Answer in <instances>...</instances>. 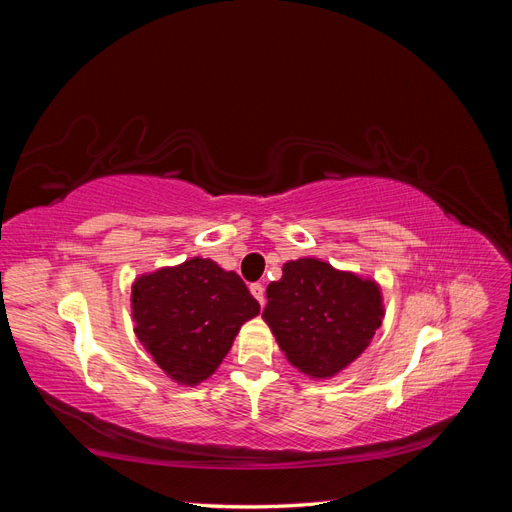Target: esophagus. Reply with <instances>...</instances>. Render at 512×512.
<instances>
[{
  "instance_id": "1",
  "label": "esophagus",
  "mask_w": 512,
  "mask_h": 512,
  "mask_svg": "<svg viewBox=\"0 0 512 512\" xmlns=\"http://www.w3.org/2000/svg\"><path fill=\"white\" fill-rule=\"evenodd\" d=\"M250 292L254 294V299H256L260 305H265V286L256 282V284L250 286Z\"/></svg>"
}]
</instances>
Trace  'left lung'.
<instances>
[{"mask_svg":"<svg viewBox=\"0 0 512 512\" xmlns=\"http://www.w3.org/2000/svg\"><path fill=\"white\" fill-rule=\"evenodd\" d=\"M262 318L292 367L324 380L359 359L384 318L376 280L339 271L320 258L288 260L267 286Z\"/></svg>","mask_w":512,"mask_h":512,"instance_id":"obj_1","label":"left lung"}]
</instances>
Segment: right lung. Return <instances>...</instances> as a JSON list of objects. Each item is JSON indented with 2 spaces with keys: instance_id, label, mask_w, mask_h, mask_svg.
<instances>
[{
  "instance_id": "right-lung-1",
  "label": "right lung",
  "mask_w": 512,
  "mask_h": 512,
  "mask_svg": "<svg viewBox=\"0 0 512 512\" xmlns=\"http://www.w3.org/2000/svg\"><path fill=\"white\" fill-rule=\"evenodd\" d=\"M130 301L138 342L170 380L183 386L213 376L241 324L260 314L258 301L235 271L200 256L138 275Z\"/></svg>"
}]
</instances>
